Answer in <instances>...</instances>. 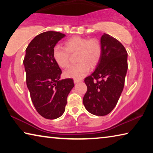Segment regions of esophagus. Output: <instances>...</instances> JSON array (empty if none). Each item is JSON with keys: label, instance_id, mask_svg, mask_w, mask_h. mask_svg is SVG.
Returning <instances> with one entry per match:
<instances>
[{"label": "esophagus", "instance_id": "1", "mask_svg": "<svg viewBox=\"0 0 153 153\" xmlns=\"http://www.w3.org/2000/svg\"><path fill=\"white\" fill-rule=\"evenodd\" d=\"M81 81H82V79H74V82L75 84H76V83H78V82H81Z\"/></svg>", "mask_w": 153, "mask_h": 153}]
</instances>
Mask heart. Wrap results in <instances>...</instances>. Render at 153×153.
I'll return each mask as SVG.
<instances>
[{
  "label": "heart",
  "instance_id": "1",
  "mask_svg": "<svg viewBox=\"0 0 153 153\" xmlns=\"http://www.w3.org/2000/svg\"><path fill=\"white\" fill-rule=\"evenodd\" d=\"M76 61L78 63L71 65L65 71L67 77L81 79L90 70V67H94L101 56L100 44L96 39L74 36L65 42V48L56 46L53 48V56L56 64L65 68L69 63V53H76Z\"/></svg>",
  "mask_w": 153,
  "mask_h": 153
}]
</instances>
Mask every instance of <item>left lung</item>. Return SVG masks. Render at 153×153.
<instances>
[{
    "label": "left lung",
    "mask_w": 153,
    "mask_h": 153,
    "mask_svg": "<svg viewBox=\"0 0 153 153\" xmlns=\"http://www.w3.org/2000/svg\"><path fill=\"white\" fill-rule=\"evenodd\" d=\"M102 53L94 71L84 79L87 92L83 98L86 110L97 116L111 113L123 91L128 70V53L120 41L104 33Z\"/></svg>",
    "instance_id": "1"
}]
</instances>
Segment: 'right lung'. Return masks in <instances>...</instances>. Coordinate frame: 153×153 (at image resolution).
<instances>
[{
	"label": "right lung",
	"instance_id": "add662e5",
	"mask_svg": "<svg viewBox=\"0 0 153 153\" xmlns=\"http://www.w3.org/2000/svg\"><path fill=\"white\" fill-rule=\"evenodd\" d=\"M65 35L48 31L36 36L25 50L24 60L26 84L36 111L43 117L55 120L65 110L73 79L60 80L62 71L54 60L53 48Z\"/></svg>",
	"mask_w": 153,
	"mask_h": 153
}]
</instances>
